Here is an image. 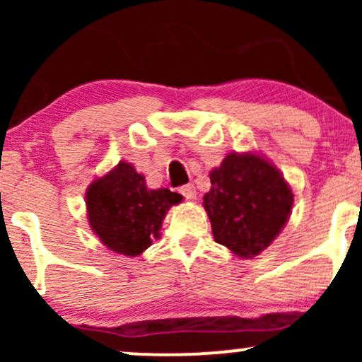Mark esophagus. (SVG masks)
Masks as SVG:
<instances>
[{"label":"esophagus","instance_id":"34e87169","mask_svg":"<svg viewBox=\"0 0 362 362\" xmlns=\"http://www.w3.org/2000/svg\"><path fill=\"white\" fill-rule=\"evenodd\" d=\"M180 194L184 195L185 199H189V201H192V199L197 197V190H195V187L192 184L182 185L180 187Z\"/></svg>","mask_w":362,"mask_h":362}]
</instances>
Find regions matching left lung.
Masks as SVG:
<instances>
[{
    "label": "left lung",
    "mask_w": 362,
    "mask_h": 362,
    "mask_svg": "<svg viewBox=\"0 0 362 362\" xmlns=\"http://www.w3.org/2000/svg\"><path fill=\"white\" fill-rule=\"evenodd\" d=\"M204 209L214 240L242 259L274 242L293 207V192L281 172L253 153H231L209 173Z\"/></svg>",
    "instance_id": "1"
}]
</instances>
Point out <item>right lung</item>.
<instances>
[{
  "label": "right lung",
  "mask_w": 362,
  "mask_h": 362,
  "mask_svg": "<svg viewBox=\"0 0 362 362\" xmlns=\"http://www.w3.org/2000/svg\"><path fill=\"white\" fill-rule=\"evenodd\" d=\"M180 201L182 195L168 189H148L126 161L86 190L90 228L109 250L127 257L143 253L160 236L165 214Z\"/></svg>",
  "instance_id": "1"
}]
</instances>
